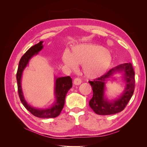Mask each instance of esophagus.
Returning a JSON list of instances; mask_svg holds the SVG:
<instances>
[{
  "instance_id": "34e87169",
  "label": "esophagus",
  "mask_w": 147,
  "mask_h": 147,
  "mask_svg": "<svg viewBox=\"0 0 147 147\" xmlns=\"http://www.w3.org/2000/svg\"><path fill=\"white\" fill-rule=\"evenodd\" d=\"M82 83V80L79 78H75L74 80V84L75 85H79Z\"/></svg>"
}]
</instances>
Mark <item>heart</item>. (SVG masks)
Masks as SVG:
<instances>
[{
    "instance_id": "b5f03b06",
    "label": "heart",
    "mask_w": 147,
    "mask_h": 147,
    "mask_svg": "<svg viewBox=\"0 0 147 147\" xmlns=\"http://www.w3.org/2000/svg\"><path fill=\"white\" fill-rule=\"evenodd\" d=\"M112 53L103 47L85 44L72 48L70 53L65 52L63 55L64 64L70 69L75 70L78 65H82L84 76L94 79L102 76L112 63Z\"/></svg>"
}]
</instances>
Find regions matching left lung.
Masks as SVG:
<instances>
[{
  "instance_id": "obj_1",
  "label": "left lung",
  "mask_w": 147,
  "mask_h": 147,
  "mask_svg": "<svg viewBox=\"0 0 147 147\" xmlns=\"http://www.w3.org/2000/svg\"><path fill=\"white\" fill-rule=\"evenodd\" d=\"M117 72L122 74V77L125 82V90L118 98L109 100L105 96V84L109 78ZM135 72L131 63H124L110 69L102 77L89 81L91 85L93 96L89 102L90 107L100 115H113L124 109L134 93L135 87Z\"/></svg>"
}]
</instances>
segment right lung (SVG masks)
I'll use <instances>...</instances> for the list:
<instances>
[{
  "label": "right lung",
  "mask_w": 147,
  "mask_h": 147,
  "mask_svg": "<svg viewBox=\"0 0 147 147\" xmlns=\"http://www.w3.org/2000/svg\"><path fill=\"white\" fill-rule=\"evenodd\" d=\"M43 41L35 44L33 47H30L26 52L25 54L21 57L20 61L18 68L16 74V80L18 84V91L21 103L25 107L29 112H30L35 117L42 118H55L59 115L63 110L65 104V99L67 93L72 86V80L69 76L56 77H55V100L54 103L50 107L47 109L35 108L30 105L26 102L23 90L21 86V78L24 69L27 67L29 62L32 57L37 55L39 51H40L43 48Z\"/></svg>",
  "instance_id": "1"
}]
</instances>
